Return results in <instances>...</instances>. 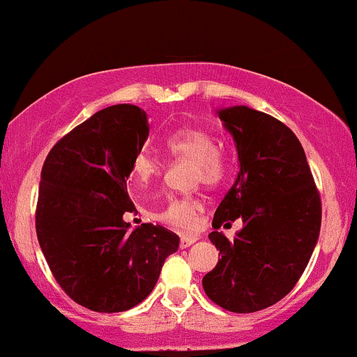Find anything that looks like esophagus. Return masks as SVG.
Masks as SVG:
<instances>
[{
  "label": "esophagus",
  "mask_w": 357,
  "mask_h": 357,
  "mask_svg": "<svg viewBox=\"0 0 357 357\" xmlns=\"http://www.w3.org/2000/svg\"><path fill=\"white\" fill-rule=\"evenodd\" d=\"M196 240H198V238H196V236L184 235V236H181V240H179V247H181V248H188V247H191V245L195 243Z\"/></svg>",
  "instance_id": "obj_1"
}]
</instances>
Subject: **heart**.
<instances>
[{
  "label": "heart",
  "instance_id": "heart-1",
  "mask_svg": "<svg viewBox=\"0 0 357 357\" xmlns=\"http://www.w3.org/2000/svg\"><path fill=\"white\" fill-rule=\"evenodd\" d=\"M167 149L178 158L195 161L196 181L204 184H216L225 174L223 155L216 149V139L208 130L186 127L179 129L167 139ZM161 173V165L153 154L139 153L132 162V179L139 188L149 186ZM203 204L199 199L184 196V198L167 199L166 206L158 213V220L176 228L191 230L198 225Z\"/></svg>",
  "mask_w": 357,
  "mask_h": 357
}]
</instances>
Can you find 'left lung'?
<instances>
[{"mask_svg":"<svg viewBox=\"0 0 357 357\" xmlns=\"http://www.w3.org/2000/svg\"><path fill=\"white\" fill-rule=\"evenodd\" d=\"M238 154V176L216 208L208 235L221 258L203 289L230 312L267 309L284 298L309 264L322 208L304 147L280 121L247 105L216 110ZM242 216L230 242L215 230Z\"/></svg>","mask_w":357,"mask_h":357,"instance_id":"8db88e82","label":"left lung"}]
</instances>
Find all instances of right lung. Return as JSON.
Returning <instances> with one entry per match:
<instances>
[{
  "label": "right lung",
  "instance_id": "right-lung-1",
  "mask_svg": "<svg viewBox=\"0 0 357 357\" xmlns=\"http://www.w3.org/2000/svg\"><path fill=\"white\" fill-rule=\"evenodd\" d=\"M149 136L147 114L110 105L61 137L43 162L36 236L59 285L96 312L132 309L153 292L179 236L144 223L130 230L132 162Z\"/></svg>",
  "mask_w": 357,
  "mask_h": 357
}]
</instances>
